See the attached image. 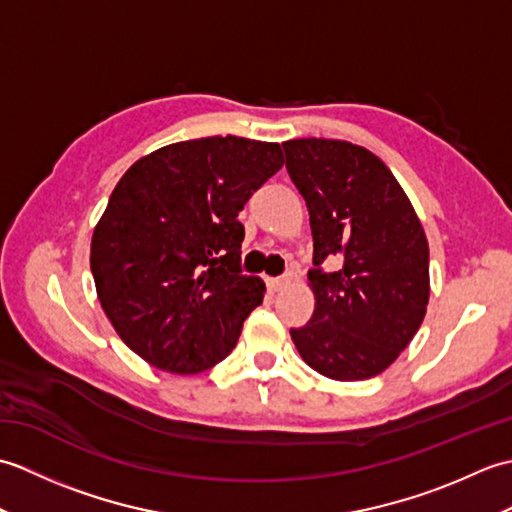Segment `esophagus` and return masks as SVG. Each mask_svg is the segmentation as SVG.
<instances>
[{"label":"esophagus","instance_id":"esophagus-1","mask_svg":"<svg viewBox=\"0 0 512 512\" xmlns=\"http://www.w3.org/2000/svg\"><path fill=\"white\" fill-rule=\"evenodd\" d=\"M286 284H288L286 277H273V279H268V288L273 290V292H279Z\"/></svg>","mask_w":512,"mask_h":512}]
</instances>
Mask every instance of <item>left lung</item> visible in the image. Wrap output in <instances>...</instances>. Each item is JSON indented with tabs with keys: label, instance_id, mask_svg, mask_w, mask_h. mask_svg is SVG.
<instances>
[{
	"label": "left lung",
	"instance_id": "1",
	"mask_svg": "<svg viewBox=\"0 0 512 512\" xmlns=\"http://www.w3.org/2000/svg\"><path fill=\"white\" fill-rule=\"evenodd\" d=\"M310 213L312 319L290 330L303 361L332 380L374 378L411 343L429 303V244L394 173L372 151L328 138L284 143ZM323 261L335 270L325 274Z\"/></svg>",
	"mask_w": 512,
	"mask_h": 512
}]
</instances>
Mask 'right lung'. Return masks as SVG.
<instances>
[{
  "label": "right lung",
  "instance_id": "1",
  "mask_svg": "<svg viewBox=\"0 0 512 512\" xmlns=\"http://www.w3.org/2000/svg\"><path fill=\"white\" fill-rule=\"evenodd\" d=\"M281 167L277 143L211 136L151 151L118 180L90 268L107 319L143 361L200 374L233 352L266 292L239 268L237 215Z\"/></svg>",
  "mask_w": 512,
  "mask_h": 512
}]
</instances>
